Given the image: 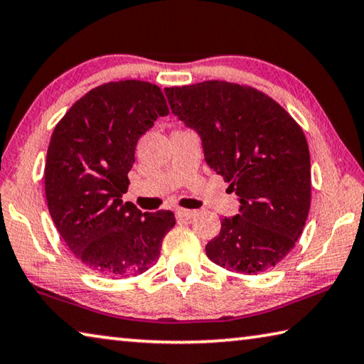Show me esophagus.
Wrapping results in <instances>:
<instances>
[{
  "label": "esophagus",
  "mask_w": 364,
  "mask_h": 364,
  "mask_svg": "<svg viewBox=\"0 0 364 364\" xmlns=\"http://www.w3.org/2000/svg\"><path fill=\"white\" fill-rule=\"evenodd\" d=\"M196 210H188V208H178L176 210V217L178 218H184V220H189V218H193V217H196Z\"/></svg>",
  "instance_id": "esophagus-1"
}]
</instances>
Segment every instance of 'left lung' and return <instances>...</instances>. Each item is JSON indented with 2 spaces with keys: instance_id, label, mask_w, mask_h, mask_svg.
<instances>
[{
  "instance_id": "1",
  "label": "left lung",
  "mask_w": 364,
  "mask_h": 364,
  "mask_svg": "<svg viewBox=\"0 0 364 364\" xmlns=\"http://www.w3.org/2000/svg\"><path fill=\"white\" fill-rule=\"evenodd\" d=\"M178 119L200 134L205 162L241 202L205 245L230 271L258 274L284 260L311 204L310 151L292 115L254 86L223 80L165 88Z\"/></svg>"
}]
</instances>
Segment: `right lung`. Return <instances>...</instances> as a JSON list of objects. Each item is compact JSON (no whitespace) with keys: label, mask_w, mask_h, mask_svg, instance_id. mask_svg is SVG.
<instances>
[{"label":"right lung","mask_w":364,"mask_h":364,"mask_svg":"<svg viewBox=\"0 0 364 364\" xmlns=\"http://www.w3.org/2000/svg\"><path fill=\"white\" fill-rule=\"evenodd\" d=\"M168 112L157 85L120 80L90 90L54 127L45 165L49 215L72 254L97 274L144 273L176 223L173 212L141 213L120 199L138 139Z\"/></svg>","instance_id":"1"}]
</instances>
